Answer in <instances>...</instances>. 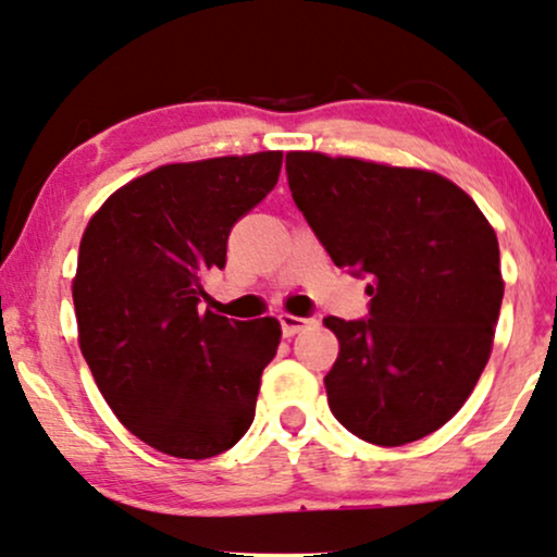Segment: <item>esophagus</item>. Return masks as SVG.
<instances>
[{
    "label": "esophagus",
    "mask_w": 557,
    "mask_h": 557,
    "mask_svg": "<svg viewBox=\"0 0 557 557\" xmlns=\"http://www.w3.org/2000/svg\"><path fill=\"white\" fill-rule=\"evenodd\" d=\"M308 324H311V319L293 317V313H280V326H283L285 337H293V334H298L300 330H306Z\"/></svg>",
    "instance_id": "obj_1"
}]
</instances>
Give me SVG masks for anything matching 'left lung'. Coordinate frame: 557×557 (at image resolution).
Here are the masks:
<instances>
[{
  "label": "left lung",
  "mask_w": 557,
  "mask_h": 557,
  "mask_svg": "<svg viewBox=\"0 0 557 557\" xmlns=\"http://www.w3.org/2000/svg\"><path fill=\"white\" fill-rule=\"evenodd\" d=\"M293 199L337 267L371 277V317H326L339 355L334 418L405 446L461 410L485 371L504 300L493 225L454 181L423 169L287 152Z\"/></svg>",
  "instance_id": "left-lung-1"
}]
</instances>
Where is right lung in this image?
I'll use <instances>...</instances> for the list:
<instances>
[{
	"label": "right lung",
	"mask_w": 557,
	"mask_h": 557,
	"mask_svg": "<svg viewBox=\"0 0 557 557\" xmlns=\"http://www.w3.org/2000/svg\"><path fill=\"white\" fill-rule=\"evenodd\" d=\"M280 169V150L160 165L113 191L79 240V350L119 423L169 457H218L253 420L280 321H231L199 300Z\"/></svg>",
	"instance_id": "right-lung-1"
}]
</instances>
